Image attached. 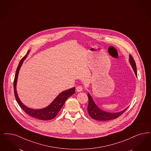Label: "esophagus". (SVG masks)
<instances>
[{
  "instance_id": "esophagus-1",
  "label": "esophagus",
  "mask_w": 151,
  "mask_h": 151,
  "mask_svg": "<svg viewBox=\"0 0 151 151\" xmlns=\"http://www.w3.org/2000/svg\"><path fill=\"white\" fill-rule=\"evenodd\" d=\"M83 88L82 86H78V87H76V91L78 92H80V91H83Z\"/></svg>"
}]
</instances>
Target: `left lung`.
<instances>
[{
	"label": "left lung",
	"mask_w": 151,
	"mask_h": 151,
	"mask_svg": "<svg viewBox=\"0 0 151 151\" xmlns=\"http://www.w3.org/2000/svg\"><path fill=\"white\" fill-rule=\"evenodd\" d=\"M129 60L130 63L133 67L134 73H135L136 76H137L136 63L132 55H131L130 54L129 56ZM88 97L89 99V103L88 105V114L91 118L95 120L99 121H108L115 119L116 118H118L120 116L122 115L125 111H127V109H126L124 111L117 113H109L104 112L97 107L89 93L88 94Z\"/></svg>",
	"instance_id": "8db88e82"
}]
</instances>
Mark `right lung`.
Returning <instances> with one entry per match:
<instances>
[{"instance_id": "1", "label": "right lung", "mask_w": 151, "mask_h": 151, "mask_svg": "<svg viewBox=\"0 0 151 151\" xmlns=\"http://www.w3.org/2000/svg\"><path fill=\"white\" fill-rule=\"evenodd\" d=\"M29 52V51H28L27 54H26L21 60L18 64V67L17 68L16 73L15 75L14 81H13L14 96L16 98L17 102L18 103V105L27 114L30 115L32 117L36 118L40 120L45 121L50 120L54 119L58 114L62 107L63 106L64 103L66 102L67 99L68 97L71 96L75 93V88L74 87L62 92L58 95V96L54 99V101L46 108L40 109H29L26 107L22 104V103L20 101V100L18 98V96L17 94V91H16V83H17V80L19 68L23 63V61L27 57Z\"/></svg>"}]
</instances>
